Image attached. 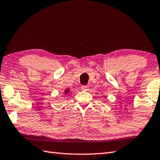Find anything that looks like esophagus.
Listing matches in <instances>:
<instances>
[{
  "label": "esophagus",
  "instance_id": "esophagus-1",
  "mask_svg": "<svg viewBox=\"0 0 160 160\" xmlns=\"http://www.w3.org/2000/svg\"><path fill=\"white\" fill-rule=\"evenodd\" d=\"M81 89H82L83 91H87L88 89H89V86L82 85V87H81Z\"/></svg>",
  "mask_w": 160,
  "mask_h": 160
}]
</instances>
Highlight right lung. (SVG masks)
Masks as SVG:
<instances>
[{"label":"right lung","mask_w":160,"mask_h":160,"mask_svg":"<svg viewBox=\"0 0 160 160\" xmlns=\"http://www.w3.org/2000/svg\"><path fill=\"white\" fill-rule=\"evenodd\" d=\"M69 90H66V91H64V93H65V94H67V93H69Z\"/></svg>","instance_id":"add662e5"}]
</instances>
